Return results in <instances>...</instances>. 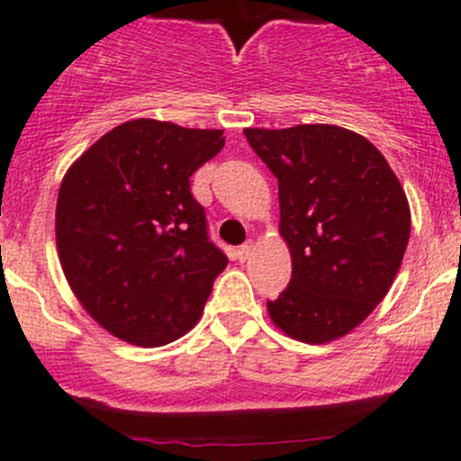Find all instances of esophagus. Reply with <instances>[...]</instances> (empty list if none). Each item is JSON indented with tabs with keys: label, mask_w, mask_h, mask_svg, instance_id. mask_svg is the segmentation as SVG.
<instances>
[{
	"label": "esophagus",
	"mask_w": 461,
	"mask_h": 461,
	"mask_svg": "<svg viewBox=\"0 0 461 461\" xmlns=\"http://www.w3.org/2000/svg\"><path fill=\"white\" fill-rule=\"evenodd\" d=\"M252 254H254V245L252 243H245V245H240L239 249H236V258H239L240 263H245V260L252 258Z\"/></svg>",
	"instance_id": "esophagus-1"
}]
</instances>
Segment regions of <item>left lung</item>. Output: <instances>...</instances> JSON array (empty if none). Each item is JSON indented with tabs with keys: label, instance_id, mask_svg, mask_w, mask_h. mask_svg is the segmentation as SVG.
Wrapping results in <instances>:
<instances>
[{
	"label": "left lung",
	"instance_id": "8db88e82",
	"mask_svg": "<svg viewBox=\"0 0 461 461\" xmlns=\"http://www.w3.org/2000/svg\"><path fill=\"white\" fill-rule=\"evenodd\" d=\"M278 178V234L290 285L267 303L290 339L330 343L350 334L385 299L411 239L402 183L368 138L337 124L245 129Z\"/></svg>",
	"mask_w": 461,
	"mask_h": 461
}]
</instances>
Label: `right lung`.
<instances>
[{
  "mask_svg": "<svg viewBox=\"0 0 461 461\" xmlns=\"http://www.w3.org/2000/svg\"><path fill=\"white\" fill-rule=\"evenodd\" d=\"M225 147L221 129L138 118L111 129L64 174L55 243L68 287L100 328L158 348L201 319L227 257L189 192Z\"/></svg>",
  "mask_w": 461,
  "mask_h": 461,
  "instance_id": "right-lung-1",
  "label": "right lung"
}]
</instances>
